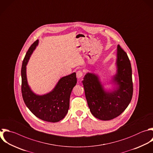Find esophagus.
Masks as SVG:
<instances>
[{
  "mask_svg": "<svg viewBox=\"0 0 153 153\" xmlns=\"http://www.w3.org/2000/svg\"><path fill=\"white\" fill-rule=\"evenodd\" d=\"M82 75H83V73H82V71L79 70V71H78L76 72V77L78 79H80L81 78H82Z\"/></svg>",
  "mask_w": 153,
  "mask_h": 153,
  "instance_id": "esophagus-1",
  "label": "esophagus"
}]
</instances>
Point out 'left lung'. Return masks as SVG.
<instances>
[{
    "label": "left lung",
    "instance_id": "obj_1",
    "mask_svg": "<svg viewBox=\"0 0 153 153\" xmlns=\"http://www.w3.org/2000/svg\"><path fill=\"white\" fill-rule=\"evenodd\" d=\"M117 73L112 82L117 85L113 91L104 90L98 76L87 73L84 77L85 95L90 112L101 120H110L119 116L128 106L133 96L132 72L127 53L117 46Z\"/></svg>",
    "mask_w": 153,
    "mask_h": 153
}]
</instances>
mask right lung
<instances>
[{
	"mask_svg": "<svg viewBox=\"0 0 153 153\" xmlns=\"http://www.w3.org/2000/svg\"><path fill=\"white\" fill-rule=\"evenodd\" d=\"M38 42L36 40L30 46L23 62L21 72L22 96L27 107L36 117L56 123L62 120L68 112L71 94L77 82L76 73L60 78L54 89L47 94L38 95L34 93L27 83L26 65Z\"/></svg>",
	"mask_w": 153,
	"mask_h": 153,
	"instance_id": "add662e5",
	"label": "right lung"
}]
</instances>
